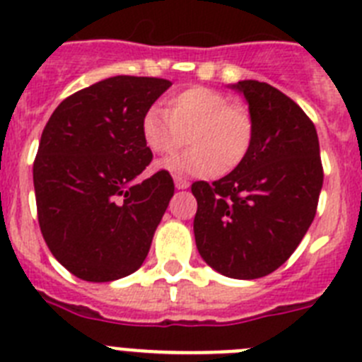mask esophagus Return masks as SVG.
<instances>
[{"label":"esophagus","instance_id":"34e87169","mask_svg":"<svg viewBox=\"0 0 362 362\" xmlns=\"http://www.w3.org/2000/svg\"><path fill=\"white\" fill-rule=\"evenodd\" d=\"M174 183H175V188H188L190 187V181L185 177H181V175H174Z\"/></svg>","mask_w":362,"mask_h":362}]
</instances>
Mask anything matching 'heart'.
I'll use <instances>...</instances> for the list:
<instances>
[{"label": "heart", "instance_id": "b5f03b06", "mask_svg": "<svg viewBox=\"0 0 362 362\" xmlns=\"http://www.w3.org/2000/svg\"><path fill=\"white\" fill-rule=\"evenodd\" d=\"M168 105L170 112L161 107L146 110L141 136L156 156H172L187 145L188 136L194 146L166 161L170 170L192 175L217 170L226 174L245 161L254 141V119L248 108L201 85L174 94Z\"/></svg>", "mask_w": 362, "mask_h": 362}]
</instances>
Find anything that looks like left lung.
Masks as SVG:
<instances>
[{"label":"left lung","instance_id":"1","mask_svg":"<svg viewBox=\"0 0 362 362\" xmlns=\"http://www.w3.org/2000/svg\"><path fill=\"white\" fill-rule=\"evenodd\" d=\"M254 119L245 161L214 183L196 181L201 257L233 279H257L288 261L317 212L319 139L303 108L268 83L239 81Z\"/></svg>","mask_w":362,"mask_h":362}]
</instances>
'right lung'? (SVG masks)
Masks as SVG:
<instances>
[{
  "instance_id": "1",
  "label": "right lung",
  "mask_w": 362,
  "mask_h": 362,
  "mask_svg": "<svg viewBox=\"0 0 362 362\" xmlns=\"http://www.w3.org/2000/svg\"><path fill=\"white\" fill-rule=\"evenodd\" d=\"M168 79L116 76L63 99L34 159L37 221L54 257L76 277L116 281L141 267L174 196L159 170L141 179L152 152L141 121Z\"/></svg>"
}]
</instances>
